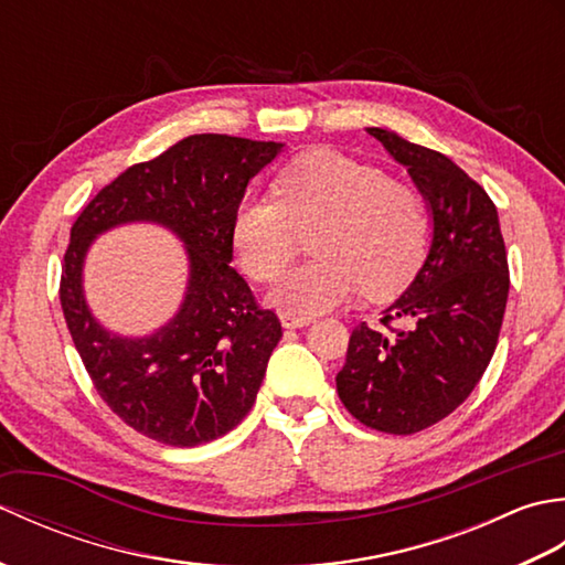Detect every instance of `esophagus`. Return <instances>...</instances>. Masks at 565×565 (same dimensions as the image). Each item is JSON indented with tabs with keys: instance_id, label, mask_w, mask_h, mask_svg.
Returning a JSON list of instances; mask_svg holds the SVG:
<instances>
[{
	"instance_id": "esophagus-1",
	"label": "esophagus",
	"mask_w": 565,
	"mask_h": 565,
	"mask_svg": "<svg viewBox=\"0 0 565 565\" xmlns=\"http://www.w3.org/2000/svg\"><path fill=\"white\" fill-rule=\"evenodd\" d=\"M279 318H281V326L286 330L306 328V326H310V322H313V318H310V316H298V313H291V310H281Z\"/></svg>"
}]
</instances>
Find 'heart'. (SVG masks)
I'll list each match as a JSON object with an SVG mask.
<instances>
[{
	"label": "heart",
	"mask_w": 565,
	"mask_h": 565,
	"mask_svg": "<svg viewBox=\"0 0 565 565\" xmlns=\"http://www.w3.org/2000/svg\"><path fill=\"white\" fill-rule=\"evenodd\" d=\"M276 196H247L233 221L235 259L249 279L281 276L310 233V259L276 286L271 298L291 313L313 316L364 289L383 298L405 289L423 267L431 218L411 184L342 152L320 150L276 177Z\"/></svg>",
	"instance_id": "1"
}]
</instances>
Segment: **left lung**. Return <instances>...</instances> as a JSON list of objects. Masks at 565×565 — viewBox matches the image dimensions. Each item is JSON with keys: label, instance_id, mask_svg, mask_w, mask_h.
<instances>
[{"label": "left lung", "instance_id": "obj_1", "mask_svg": "<svg viewBox=\"0 0 565 565\" xmlns=\"http://www.w3.org/2000/svg\"><path fill=\"white\" fill-rule=\"evenodd\" d=\"M407 167L431 211L429 255L407 291L386 308L388 330H352L338 393L359 423L415 435L459 407L498 347L510 269L498 209L447 154L366 128ZM401 317L407 329H391Z\"/></svg>", "mask_w": 565, "mask_h": 565}]
</instances>
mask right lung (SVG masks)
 Segmentation results:
<instances>
[{
	"label": "right lung",
	"instance_id": "1",
	"mask_svg": "<svg viewBox=\"0 0 565 565\" xmlns=\"http://www.w3.org/2000/svg\"><path fill=\"white\" fill-rule=\"evenodd\" d=\"M281 142L221 134L179 140L104 186L77 215L60 276V306L102 401L140 435L199 447L227 435L255 405L281 322L233 267V221L247 182ZM152 220L185 239L190 286L180 313L142 341L116 339L90 318L81 262L99 232Z\"/></svg>",
	"mask_w": 565,
	"mask_h": 565
}]
</instances>
